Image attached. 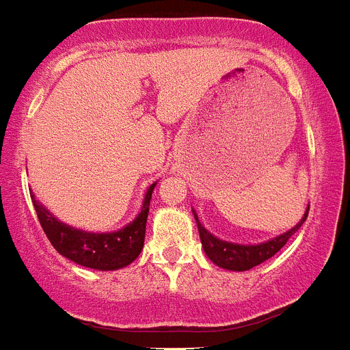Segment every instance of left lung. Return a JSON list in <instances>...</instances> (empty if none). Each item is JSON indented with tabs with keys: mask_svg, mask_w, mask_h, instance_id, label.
Wrapping results in <instances>:
<instances>
[{
	"mask_svg": "<svg viewBox=\"0 0 350 350\" xmlns=\"http://www.w3.org/2000/svg\"><path fill=\"white\" fill-rule=\"evenodd\" d=\"M308 211H310V206H308L304 216L300 218V221L295 227H291L290 230L279 234L275 238L261 241V243H234V241H225V239L218 238L213 232H209L200 224L195 209H193V216H195L198 234H200L202 247H204V252H206L207 258L215 262L216 267L224 268V270L245 272V270H250V268L258 267V265L265 262L267 259L273 258L288 243V239L300 229V225L304 224L306 218H308Z\"/></svg>",
	"mask_w": 350,
	"mask_h": 350,
	"instance_id": "8db88e82",
	"label": "left lung"
}]
</instances>
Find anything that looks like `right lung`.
Returning a JSON list of instances; mask_svg holds the SVG:
<instances>
[{"label":"right lung","mask_w":350,"mask_h":350,"mask_svg":"<svg viewBox=\"0 0 350 350\" xmlns=\"http://www.w3.org/2000/svg\"><path fill=\"white\" fill-rule=\"evenodd\" d=\"M155 186L157 182H154L146 189L141 211L134 220L112 232H89V230L71 227L46 209L31 191L30 196L42 230L60 256H64L80 267L109 272V270L129 267L143 250L150 200H152Z\"/></svg>","instance_id":"add662e5"}]
</instances>
